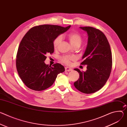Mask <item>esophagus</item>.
Instances as JSON below:
<instances>
[{"label": "esophagus", "instance_id": "obj_1", "mask_svg": "<svg viewBox=\"0 0 127 127\" xmlns=\"http://www.w3.org/2000/svg\"><path fill=\"white\" fill-rule=\"evenodd\" d=\"M65 71H70L72 70V69L71 68L67 67L65 68Z\"/></svg>", "mask_w": 127, "mask_h": 127}]
</instances>
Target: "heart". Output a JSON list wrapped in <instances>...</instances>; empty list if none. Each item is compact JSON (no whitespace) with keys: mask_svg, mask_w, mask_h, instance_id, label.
<instances>
[{"mask_svg":"<svg viewBox=\"0 0 127 127\" xmlns=\"http://www.w3.org/2000/svg\"><path fill=\"white\" fill-rule=\"evenodd\" d=\"M67 38L73 47H74V46L76 45H78L79 47L82 43V37L81 35L77 32L73 31L69 33L67 35ZM61 40L62 37L61 35L57 36L54 39L53 45L55 49H57L58 47H59ZM75 59L76 58L74 56L65 55L62 56L61 58V61L66 64H70L71 62L74 61Z\"/></svg>","mask_w":127,"mask_h":127,"instance_id":"b5f03b06","label":"heart"}]
</instances>
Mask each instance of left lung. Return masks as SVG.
I'll use <instances>...</instances> for the list:
<instances>
[{
    "instance_id": "left-lung-1",
    "label": "left lung",
    "mask_w": 127,
    "mask_h": 127,
    "mask_svg": "<svg viewBox=\"0 0 127 127\" xmlns=\"http://www.w3.org/2000/svg\"><path fill=\"white\" fill-rule=\"evenodd\" d=\"M88 35V42L81 65H87L86 71L74 69L79 78L74 83L78 91L92 94L100 90L106 83L112 69V53L108 41L101 31L93 27H80Z\"/></svg>"
}]
</instances>
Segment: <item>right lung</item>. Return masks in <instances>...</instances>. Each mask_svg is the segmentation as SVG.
<instances>
[{
    "instance_id": "1",
    "label": "right lung",
    "mask_w": 127,
    "mask_h": 127,
    "mask_svg": "<svg viewBox=\"0 0 127 127\" xmlns=\"http://www.w3.org/2000/svg\"><path fill=\"white\" fill-rule=\"evenodd\" d=\"M41 25L31 28L23 37L16 56V67L22 82L29 89L40 91L50 87L60 73L65 71L59 63L51 66L44 61L54 52V39L70 27Z\"/></svg>"
}]
</instances>
